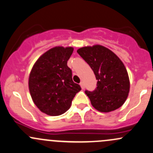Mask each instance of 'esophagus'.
I'll use <instances>...</instances> for the list:
<instances>
[{"mask_svg":"<svg viewBox=\"0 0 153 153\" xmlns=\"http://www.w3.org/2000/svg\"><path fill=\"white\" fill-rule=\"evenodd\" d=\"M80 85H81V89H84V88H85V85H84V83H83V81L81 82V83H80Z\"/></svg>","mask_w":153,"mask_h":153,"instance_id":"esophagus-1","label":"esophagus"}]
</instances>
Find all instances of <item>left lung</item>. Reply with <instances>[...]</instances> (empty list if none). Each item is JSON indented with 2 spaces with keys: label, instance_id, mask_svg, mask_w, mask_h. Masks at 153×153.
Masks as SVG:
<instances>
[{
  "label": "left lung",
  "instance_id": "1",
  "mask_svg": "<svg viewBox=\"0 0 153 153\" xmlns=\"http://www.w3.org/2000/svg\"><path fill=\"white\" fill-rule=\"evenodd\" d=\"M77 52L92 69L97 80L94 91H85L93 107L106 113L121 107L128 96L130 81L120 58L99 45L81 48Z\"/></svg>",
  "mask_w": 153,
  "mask_h": 153
}]
</instances>
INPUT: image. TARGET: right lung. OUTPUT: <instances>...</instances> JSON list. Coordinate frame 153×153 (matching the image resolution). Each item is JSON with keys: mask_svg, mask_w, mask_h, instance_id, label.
Listing matches in <instances>:
<instances>
[{"mask_svg": "<svg viewBox=\"0 0 153 153\" xmlns=\"http://www.w3.org/2000/svg\"><path fill=\"white\" fill-rule=\"evenodd\" d=\"M73 48H53L42 54L32 67L28 88L36 107L50 116H59L70 108L75 94L81 91L74 83L67 61Z\"/></svg>", "mask_w": 153, "mask_h": 153, "instance_id": "obj_1", "label": "right lung"}]
</instances>
